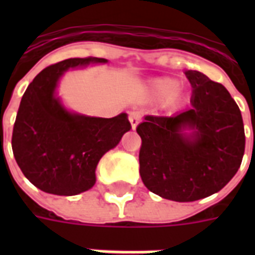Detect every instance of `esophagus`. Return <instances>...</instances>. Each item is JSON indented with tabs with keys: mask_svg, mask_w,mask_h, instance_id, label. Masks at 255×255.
Masks as SVG:
<instances>
[{
	"mask_svg": "<svg viewBox=\"0 0 255 255\" xmlns=\"http://www.w3.org/2000/svg\"><path fill=\"white\" fill-rule=\"evenodd\" d=\"M128 119H129V122H131L132 129H135L136 126L139 124L140 119H141V115H140L139 112L132 111V112H129V114H128Z\"/></svg>",
	"mask_w": 255,
	"mask_h": 255,
	"instance_id": "esophagus-1",
	"label": "esophagus"
}]
</instances>
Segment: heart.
I'll return each instance as SVG.
<instances>
[{
	"label": "heart",
	"instance_id": "b5f03b06",
	"mask_svg": "<svg viewBox=\"0 0 255 255\" xmlns=\"http://www.w3.org/2000/svg\"><path fill=\"white\" fill-rule=\"evenodd\" d=\"M178 83L172 78H160L149 85V94L156 99H174Z\"/></svg>",
	"mask_w": 255,
	"mask_h": 255
}]
</instances>
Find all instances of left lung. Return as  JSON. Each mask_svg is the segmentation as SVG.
<instances>
[{"label": "left lung", "instance_id": "left-lung-1", "mask_svg": "<svg viewBox=\"0 0 255 255\" xmlns=\"http://www.w3.org/2000/svg\"><path fill=\"white\" fill-rule=\"evenodd\" d=\"M185 75L193 88L192 107L173 116L147 115L136 128L144 185L177 202L217 193L237 173L245 152L241 111L229 91L200 71ZM185 128L194 133L182 134Z\"/></svg>", "mask_w": 255, "mask_h": 255}]
</instances>
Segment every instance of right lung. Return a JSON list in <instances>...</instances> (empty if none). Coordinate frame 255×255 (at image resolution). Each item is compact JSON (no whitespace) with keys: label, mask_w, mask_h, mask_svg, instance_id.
Instances as JSON below:
<instances>
[{"label":"right lung","mask_w":255,"mask_h":255,"mask_svg":"<svg viewBox=\"0 0 255 255\" xmlns=\"http://www.w3.org/2000/svg\"><path fill=\"white\" fill-rule=\"evenodd\" d=\"M104 58H71L42 70L26 88L18 108L11 148L22 173L38 189L74 196L95 184L102 156L131 129L126 114L104 119L70 114L54 96L67 69L106 63Z\"/></svg>","instance_id":"right-lung-1"}]
</instances>
